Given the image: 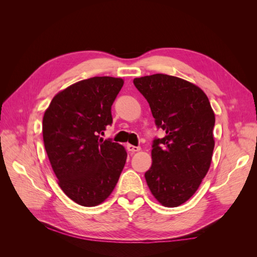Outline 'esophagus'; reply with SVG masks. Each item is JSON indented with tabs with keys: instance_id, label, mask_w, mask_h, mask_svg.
<instances>
[{
	"instance_id": "obj_1",
	"label": "esophagus",
	"mask_w": 257,
	"mask_h": 257,
	"mask_svg": "<svg viewBox=\"0 0 257 257\" xmlns=\"http://www.w3.org/2000/svg\"><path fill=\"white\" fill-rule=\"evenodd\" d=\"M126 148H127V150L130 152H138V151H141V147H136V146H133V145H127Z\"/></svg>"
}]
</instances>
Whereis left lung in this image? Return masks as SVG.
Masks as SVG:
<instances>
[{"label": "left lung", "mask_w": 257, "mask_h": 257, "mask_svg": "<svg viewBox=\"0 0 257 257\" xmlns=\"http://www.w3.org/2000/svg\"><path fill=\"white\" fill-rule=\"evenodd\" d=\"M134 84L166 133L153 142L147 184L161 205L178 207L195 194L211 165L213 109L203 90L175 76H144Z\"/></svg>", "instance_id": "left-lung-1"}]
</instances>
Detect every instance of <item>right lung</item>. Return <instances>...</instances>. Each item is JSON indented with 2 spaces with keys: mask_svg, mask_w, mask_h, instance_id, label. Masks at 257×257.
<instances>
[{
  "mask_svg": "<svg viewBox=\"0 0 257 257\" xmlns=\"http://www.w3.org/2000/svg\"><path fill=\"white\" fill-rule=\"evenodd\" d=\"M124 80L93 77L54 95L43 118L46 152L58 184L75 203L94 207L112 193L125 165L124 147L99 134L112 123L111 105Z\"/></svg>",
  "mask_w": 257,
  "mask_h": 257,
  "instance_id": "obj_1",
  "label": "right lung"
}]
</instances>
